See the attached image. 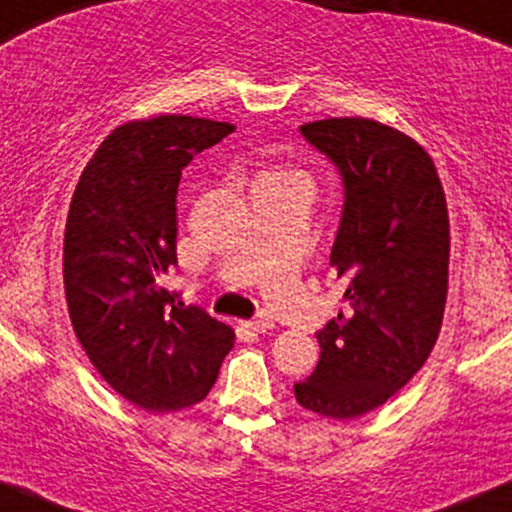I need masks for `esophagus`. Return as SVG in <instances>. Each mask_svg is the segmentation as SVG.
Listing matches in <instances>:
<instances>
[{
    "label": "esophagus",
    "mask_w": 512,
    "mask_h": 512,
    "mask_svg": "<svg viewBox=\"0 0 512 512\" xmlns=\"http://www.w3.org/2000/svg\"><path fill=\"white\" fill-rule=\"evenodd\" d=\"M246 329H251V331H256V333H266V331L273 329V321L268 319V317H256V319L246 321Z\"/></svg>",
    "instance_id": "34e87169"
}]
</instances>
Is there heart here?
Instances as JSON below:
<instances>
[{
  "mask_svg": "<svg viewBox=\"0 0 512 512\" xmlns=\"http://www.w3.org/2000/svg\"><path fill=\"white\" fill-rule=\"evenodd\" d=\"M292 183H307V179L300 174V171H263L258 176L254 188H278V186H292Z\"/></svg>",
  "mask_w": 512,
  "mask_h": 512,
  "instance_id": "b5f03b06",
  "label": "heart"
}]
</instances>
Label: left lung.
Wrapping results in <instances>:
<instances>
[{
    "mask_svg": "<svg viewBox=\"0 0 512 512\" xmlns=\"http://www.w3.org/2000/svg\"><path fill=\"white\" fill-rule=\"evenodd\" d=\"M300 132L341 174L331 266L348 307L317 331L319 363L295 399L343 421L382 406L428 360L447 300L450 220L433 159L404 132L367 118Z\"/></svg>",
    "mask_w": 512,
    "mask_h": 512,
    "instance_id": "8db88e82",
    "label": "left lung"
}]
</instances>
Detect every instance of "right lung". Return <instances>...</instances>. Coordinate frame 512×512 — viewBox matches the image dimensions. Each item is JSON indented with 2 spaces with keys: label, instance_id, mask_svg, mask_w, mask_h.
<instances>
[{
  "label": "right lung",
  "instance_id": "add662e5",
  "mask_svg": "<svg viewBox=\"0 0 512 512\" xmlns=\"http://www.w3.org/2000/svg\"><path fill=\"white\" fill-rule=\"evenodd\" d=\"M229 132L193 116L132 120L101 142L74 188L62 258L74 333L103 380L140 409L203 401L234 346L227 324L162 287L179 263L183 166Z\"/></svg>",
  "mask_w": 512,
  "mask_h": 512
}]
</instances>
